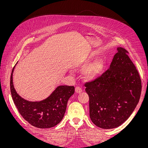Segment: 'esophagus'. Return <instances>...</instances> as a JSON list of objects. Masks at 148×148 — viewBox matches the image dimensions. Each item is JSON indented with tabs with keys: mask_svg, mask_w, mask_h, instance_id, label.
<instances>
[{
	"mask_svg": "<svg viewBox=\"0 0 148 148\" xmlns=\"http://www.w3.org/2000/svg\"><path fill=\"white\" fill-rule=\"evenodd\" d=\"M75 91L77 93H80L82 92V89L79 86H76L75 87Z\"/></svg>",
	"mask_w": 148,
	"mask_h": 148,
	"instance_id": "34e87169",
	"label": "esophagus"
}]
</instances>
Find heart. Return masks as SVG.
<instances>
[{"instance_id":"b5f03b06","label":"heart","mask_w":148,"mask_h":148,"mask_svg":"<svg viewBox=\"0 0 148 148\" xmlns=\"http://www.w3.org/2000/svg\"><path fill=\"white\" fill-rule=\"evenodd\" d=\"M103 64L101 60H96L89 65L84 71L85 77L89 79H92L99 76L102 71Z\"/></svg>"}]
</instances>
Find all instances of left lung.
Returning a JSON list of instances; mask_svg holds the SVG:
<instances>
[{"mask_svg":"<svg viewBox=\"0 0 148 148\" xmlns=\"http://www.w3.org/2000/svg\"><path fill=\"white\" fill-rule=\"evenodd\" d=\"M109 69L85 83L89 99V116L98 127H119L133 113L140 99L141 79L128 52L117 48Z\"/></svg>","mask_w":148,"mask_h":148,"instance_id":"left-lung-1","label":"left lung"}]
</instances>
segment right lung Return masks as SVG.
I'll list each match as a JSON object with an SVG mask.
<instances>
[{"label": "right lung", "mask_w": 148, "mask_h": 148, "mask_svg": "<svg viewBox=\"0 0 148 148\" xmlns=\"http://www.w3.org/2000/svg\"><path fill=\"white\" fill-rule=\"evenodd\" d=\"M13 69L10 77V91L13 102L23 118L33 126L49 128L56 126L63 119L67 102L75 92L74 86H60L45 100L30 102L21 97L13 84Z\"/></svg>", "instance_id": "right-lung-1"}]
</instances>
